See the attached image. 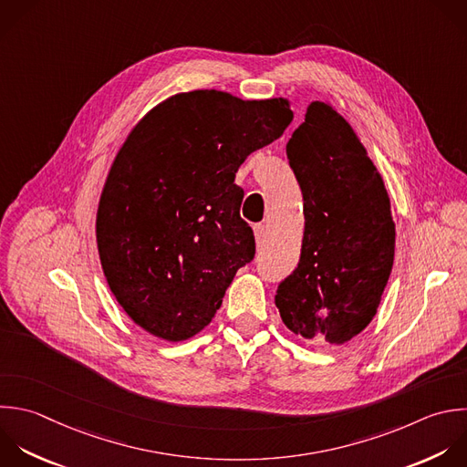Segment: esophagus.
<instances>
[{
    "label": "esophagus",
    "instance_id": "1",
    "mask_svg": "<svg viewBox=\"0 0 467 467\" xmlns=\"http://www.w3.org/2000/svg\"><path fill=\"white\" fill-rule=\"evenodd\" d=\"M254 232H255V241H257V244H263L265 239H266V226H265V224H255V226H254Z\"/></svg>",
    "mask_w": 467,
    "mask_h": 467
}]
</instances>
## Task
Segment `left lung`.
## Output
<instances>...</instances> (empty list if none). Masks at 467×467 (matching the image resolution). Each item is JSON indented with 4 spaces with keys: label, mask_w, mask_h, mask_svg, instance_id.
I'll use <instances>...</instances> for the list:
<instances>
[{
    "label": "left lung",
    "mask_w": 467,
    "mask_h": 467,
    "mask_svg": "<svg viewBox=\"0 0 467 467\" xmlns=\"http://www.w3.org/2000/svg\"><path fill=\"white\" fill-rule=\"evenodd\" d=\"M286 159L301 188L305 232L275 305L294 334L343 345L372 321L392 270L389 195L348 122L325 102L308 106Z\"/></svg>",
    "instance_id": "1"
}]
</instances>
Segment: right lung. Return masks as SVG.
<instances>
[{
    "instance_id": "add662e5",
    "label": "right lung",
    "mask_w": 467,
    "mask_h": 467,
    "mask_svg": "<svg viewBox=\"0 0 467 467\" xmlns=\"http://www.w3.org/2000/svg\"><path fill=\"white\" fill-rule=\"evenodd\" d=\"M292 119L283 99L212 89L168 99L131 131L100 197L97 243L109 288L139 327L181 341L212 321L255 255L235 173Z\"/></svg>"
}]
</instances>
